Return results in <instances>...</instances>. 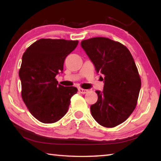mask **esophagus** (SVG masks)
Segmentation results:
<instances>
[{"label": "esophagus", "mask_w": 161, "mask_h": 161, "mask_svg": "<svg viewBox=\"0 0 161 161\" xmlns=\"http://www.w3.org/2000/svg\"><path fill=\"white\" fill-rule=\"evenodd\" d=\"M78 91H79V92H80V93L83 94H86V93H87V92H88V90H87V89H81V88L79 89Z\"/></svg>", "instance_id": "obj_1"}]
</instances>
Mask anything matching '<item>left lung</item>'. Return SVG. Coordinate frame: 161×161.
<instances>
[{"mask_svg":"<svg viewBox=\"0 0 161 161\" xmlns=\"http://www.w3.org/2000/svg\"><path fill=\"white\" fill-rule=\"evenodd\" d=\"M81 47L97 73L104 76L103 92L90 107L98 124L113 128L129 118L137 104L141 81L133 57L126 46L107 37L82 40Z\"/></svg>","mask_w":161,"mask_h":161,"instance_id":"obj_1","label":"left lung"}]
</instances>
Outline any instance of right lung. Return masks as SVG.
I'll return each instance as SVG.
<instances>
[{"mask_svg":"<svg viewBox=\"0 0 161 161\" xmlns=\"http://www.w3.org/2000/svg\"><path fill=\"white\" fill-rule=\"evenodd\" d=\"M78 40L40 39L27 48L19 70L21 96L30 112L44 124L58 121L67 112L75 86L58 84L56 75L63 70L66 57Z\"/></svg>","mask_w":161,"mask_h":161,"instance_id":"1","label":"right lung"}]
</instances>
